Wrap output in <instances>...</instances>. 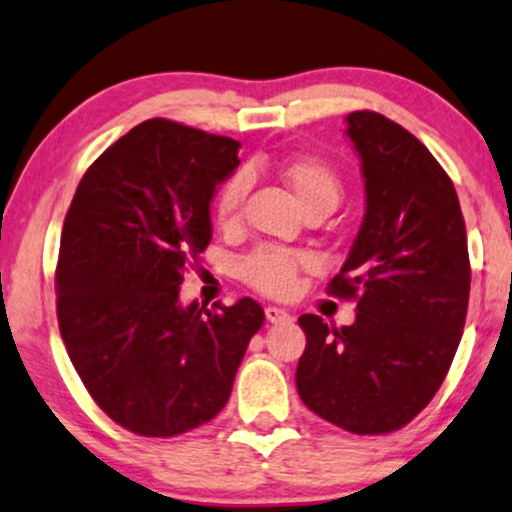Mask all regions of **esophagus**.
I'll return each mask as SVG.
<instances>
[{
    "label": "esophagus",
    "mask_w": 512,
    "mask_h": 512,
    "mask_svg": "<svg viewBox=\"0 0 512 512\" xmlns=\"http://www.w3.org/2000/svg\"><path fill=\"white\" fill-rule=\"evenodd\" d=\"M264 316H267L269 323H286V321H290V314L286 312V309H281V307H267V309H264Z\"/></svg>",
    "instance_id": "esophagus-1"
}]
</instances>
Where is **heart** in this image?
I'll use <instances>...</instances> for the list:
<instances>
[{"instance_id": "heart-1", "label": "heart", "mask_w": 512, "mask_h": 512, "mask_svg": "<svg viewBox=\"0 0 512 512\" xmlns=\"http://www.w3.org/2000/svg\"><path fill=\"white\" fill-rule=\"evenodd\" d=\"M281 177L290 186V191L295 193L297 203L307 215H316V212L331 215L338 208L342 198V181L338 172L323 160H290V163L283 165ZM245 193H248V177L245 174H234L231 179H226L215 205L219 226L231 229V226L241 222ZM309 264H312V260L304 252L264 245V248L252 250L241 262V276L264 295L286 297L293 293L297 276Z\"/></svg>"}]
</instances>
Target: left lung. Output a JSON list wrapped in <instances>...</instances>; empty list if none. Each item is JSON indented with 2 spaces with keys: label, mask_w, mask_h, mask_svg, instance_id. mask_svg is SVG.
I'll return each instance as SVG.
<instances>
[{
  "label": "left lung",
  "mask_w": 512,
  "mask_h": 512,
  "mask_svg": "<svg viewBox=\"0 0 512 512\" xmlns=\"http://www.w3.org/2000/svg\"><path fill=\"white\" fill-rule=\"evenodd\" d=\"M366 215L328 293L357 300L352 326L302 314L295 383L309 411L354 435L411 423L449 373L470 297L468 236L454 181L397 122L347 115Z\"/></svg>",
  "instance_id": "left-lung-1"
}]
</instances>
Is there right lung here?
Here are the masks:
<instances>
[{
  "mask_svg": "<svg viewBox=\"0 0 512 512\" xmlns=\"http://www.w3.org/2000/svg\"><path fill=\"white\" fill-rule=\"evenodd\" d=\"M238 148L172 120L141 122L84 172L63 222L61 338L99 409L134 435H184L215 418L264 323L250 297L212 312L179 302Z\"/></svg>",
  "mask_w": 512,
  "mask_h": 512,
  "instance_id": "add662e5",
  "label": "right lung"
}]
</instances>
